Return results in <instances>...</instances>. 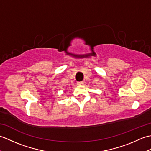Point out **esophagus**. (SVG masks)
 Listing matches in <instances>:
<instances>
[{"mask_svg":"<svg viewBox=\"0 0 151 151\" xmlns=\"http://www.w3.org/2000/svg\"><path fill=\"white\" fill-rule=\"evenodd\" d=\"M83 84H84V82H83V81H81V82H77V85H78V86H81V85H83Z\"/></svg>","mask_w":151,"mask_h":151,"instance_id":"1","label":"esophagus"}]
</instances>
